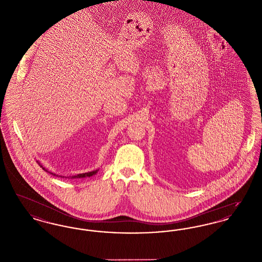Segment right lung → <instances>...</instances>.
Segmentation results:
<instances>
[{"mask_svg":"<svg viewBox=\"0 0 262 262\" xmlns=\"http://www.w3.org/2000/svg\"><path fill=\"white\" fill-rule=\"evenodd\" d=\"M38 164H39V166L44 170V171H46V172H48V173H50V174H53V176H57V177H59L58 174H54V173H51L49 172L45 167H43V165L41 164V163L37 161ZM99 171V169H97V170H94V171H91V172H88V173H82V174H76V176H73V177H70V179H83V178H89V177H92L93 174H96L97 172ZM61 178H64V177H62V176H60Z\"/></svg>","mask_w":262,"mask_h":262,"instance_id":"obj_1","label":"right lung"}]
</instances>
